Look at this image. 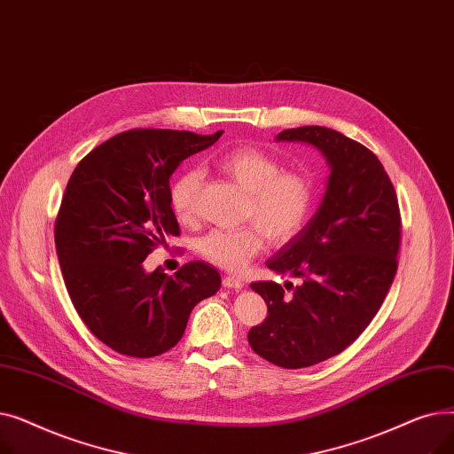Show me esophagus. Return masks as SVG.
I'll return each mask as SVG.
<instances>
[{
    "label": "esophagus",
    "mask_w": 454,
    "mask_h": 454,
    "mask_svg": "<svg viewBox=\"0 0 454 454\" xmlns=\"http://www.w3.org/2000/svg\"><path fill=\"white\" fill-rule=\"evenodd\" d=\"M223 285H224L226 289H235V291H241V289L245 287L243 279L237 278V276H226V278L223 279Z\"/></svg>",
    "instance_id": "esophagus-1"
}]
</instances>
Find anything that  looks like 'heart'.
<instances>
[{
  "label": "heart",
  "instance_id": "obj_1",
  "mask_svg": "<svg viewBox=\"0 0 454 454\" xmlns=\"http://www.w3.org/2000/svg\"><path fill=\"white\" fill-rule=\"evenodd\" d=\"M217 169L247 191L243 221L237 230H211L197 245L199 254L230 272H239L265 247L294 241L313 217L318 189L305 171H283V163L257 147H235L215 158ZM202 175L185 169L169 185V206L180 223L193 221Z\"/></svg>",
  "mask_w": 454,
  "mask_h": 454
}]
</instances>
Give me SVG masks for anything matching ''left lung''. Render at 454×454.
Returning a JSON list of instances; mask_svg holds the SVG:
<instances>
[{"instance_id":"1","label":"left lung","mask_w":454,"mask_h":454,"mask_svg":"<svg viewBox=\"0 0 454 454\" xmlns=\"http://www.w3.org/2000/svg\"><path fill=\"white\" fill-rule=\"evenodd\" d=\"M276 139L315 145L331 167L315 217L267 263L300 283L250 285L269 309L248 333L250 348L294 370L339 355L370 325L397 272L401 213L383 163L359 141L325 127L287 129Z\"/></svg>"}]
</instances>
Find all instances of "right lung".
Masks as SVG:
<instances>
[{
	"mask_svg": "<svg viewBox=\"0 0 454 454\" xmlns=\"http://www.w3.org/2000/svg\"><path fill=\"white\" fill-rule=\"evenodd\" d=\"M223 136L132 129L88 153L71 175L55 221V247L81 320L114 351L149 359L182 339L193 307L221 289V274L191 261L175 276L143 261L180 235L169 206L176 167Z\"/></svg>",
	"mask_w": 454,
	"mask_h": 454,
	"instance_id": "obj_1",
	"label": "right lung"
}]
</instances>
